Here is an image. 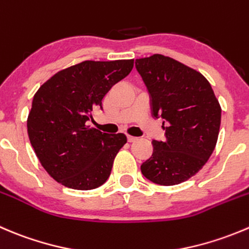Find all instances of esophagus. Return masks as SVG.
<instances>
[{"label":"esophagus","instance_id":"esophagus-1","mask_svg":"<svg viewBox=\"0 0 249 249\" xmlns=\"http://www.w3.org/2000/svg\"><path fill=\"white\" fill-rule=\"evenodd\" d=\"M136 140H137V137L130 136V135H127V141H129V142H135Z\"/></svg>","mask_w":249,"mask_h":249}]
</instances>
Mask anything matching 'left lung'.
<instances>
[{"label": "left lung", "mask_w": 249, "mask_h": 249, "mask_svg": "<svg viewBox=\"0 0 249 249\" xmlns=\"http://www.w3.org/2000/svg\"><path fill=\"white\" fill-rule=\"evenodd\" d=\"M135 66L151 96L152 114L164 120L166 137L152 141L153 153L141 171L158 185H178L198 173L213 153L220 105L199 71L173 58L153 54L136 59Z\"/></svg>", "instance_id": "obj_1"}]
</instances>
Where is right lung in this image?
<instances>
[{"instance_id":"1","label":"right lung","mask_w":249,"mask_h":249,"mask_svg":"<svg viewBox=\"0 0 249 249\" xmlns=\"http://www.w3.org/2000/svg\"><path fill=\"white\" fill-rule=\"evenodd\" d=\"M132 67L134 59L85 60L55 73L35 93L26 122L29 140L41 165L57 182L92 190L109 178L126 136L106 134L88 122Z\"/></svg>"}]
</instances>
